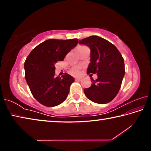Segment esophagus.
<instances>
[{"label": "esophagus", "mask_w": 151, "mask_h": 151, "mask_svg": "<svg viewBox=\"0 0 151 151\" xmlns=\"http://www.w3.org/2000/svg\"><path fill=\"white\" fill-rule=\"evenodd\" d=\"M76 81H82V78H75Z\"/></svg>", "instance_id": "34e87169"}]
</instances>
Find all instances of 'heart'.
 <instances>
[{"mask_svg":"<svg viewBox=\"0 0 151 151\" xmlns=\"http://www.w3.org/2000/svg\"><path fill=\"white\" fill-rule=\"evenodd\" d=\"M85 47H85V46H78L77 48H76V50L78 51V50H80L81 49H83V48H84ZM70 73L72 74V75H75V76L79 75H80V73H81L80 68L77 67V66H74V67H73L70 69Z\"/></svg>","mask_w":151,"mask_h":151,"instance_id":"b5f03b06","label":"heart"}]
</instances>
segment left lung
Here are the masks:
<instances>
[{"instance_id":"left-lung-1","label":"left lung","mask_w":151,"mask_h":151,"mask_svg":"<svg viewBox=\"0 0 151 151\" xmlns=\"http://www.w3.org/2000/svg\"><path fill=\"white\" fill-rule=\"evenodd\" d=\"M91 49V63L87 74H97L89 88L84 89L86 96L94 103L106 104L113 100L121 88L124 76V63L121 52L111 42L98 36L78 41Z\"/></svg>"}]
</instances>
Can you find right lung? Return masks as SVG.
<instances>
[{
    "label": "right lung",
    "mask_w": 151,
    "mask_h": 151,
    "mask_svg": "<svg viewBox=\"0 0 151 151\" xmlns=\"http://www.w3.org/2000/svg\"><path fill=\"white\" fill-rule=\"evenodd\" d=\"M78 40L48 39L33 49L24 62L25 78L32 96L46 106H57L65 101L75 79L67 73L55 76V64L64 60Z\"/></svg>",
    "instance_id": "right-lung-1"
}]
</instances>
